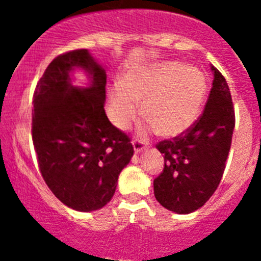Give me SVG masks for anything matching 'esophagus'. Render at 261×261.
I'll return each instance as SVG.
<instances>
[{
	"label": "esophagus",
	"mask_w": 261,
	"mask_h": 261,
	"mask_svg": "<svg viewBox=\"0 0 261 261\" xmlns=\"http://www.w3.org/2000/svg\"><path fill=\"white\" fill-rule=\"evenodd\" d=\"M133 146H134V150H135L136 154H139L141 150L145 149V144H144V141L140 140V139H134Z\"/></svg>",
	"instance_id": "1"
}]
</instances>
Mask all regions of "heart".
<instances>
[{
    "label": "heart",
    "mask_w": 261,
    "mask_h": 261,
    "mask_svg": "<svg viewBox=\"0 0 261 261\" xmlns=\"http://www.w3.org/2000/svg\"><path fill=\"white\" fill-rule=\"evenodd\" d=\"M206 94V80L196 67L175 62L140 68L110 89V117L125 128L143 111L149 115L141 133L175 138L193 126Z\"/></svg>",
    "instance_id": "b5f03b06"
}]
</instances>
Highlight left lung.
I'll use <instances>...</instances> for the list:
<instances>
[{
    "label": "left lung",
    "instance_id": "obj_1",
    "mask_svg": "<svg viewBox=\"0 0 261 261\" xmlns=\"http://www.w3.org/2000/svg\"><path fill=\"white\" fill-rule=\"evenodd\" d=\"M212 88L201 117L186 134L160 141L164 169L154 179L156 201L179 215L201 208L220 184L235 127L232 98L225 77L211 65Z\"/></svg>",
    "mask_w": 261,
    "mask_h": 261
}]
</instances>
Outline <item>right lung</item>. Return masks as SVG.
Instances as JSON below:
<instances>
[{
	"mask_svg": "<svg viewBox=\"0 0 261 261\" xmlns=\"http://www.w3.org/2000/svg\"><path fill=\"white\" fill-rule=\"evenodd\" d=\"M82 69L87 87L71 84ZM106 70L87 49L58 55L34 92L33 143L41 175L69 208L91 212L114 197L121 170L130 163V138L105 112Z\"/></svg>",
	"mask_w": 261,
	"mask_h": 261,
	"instance_id": "obj_1",
	"label": "right lung"
}]
</instances>
